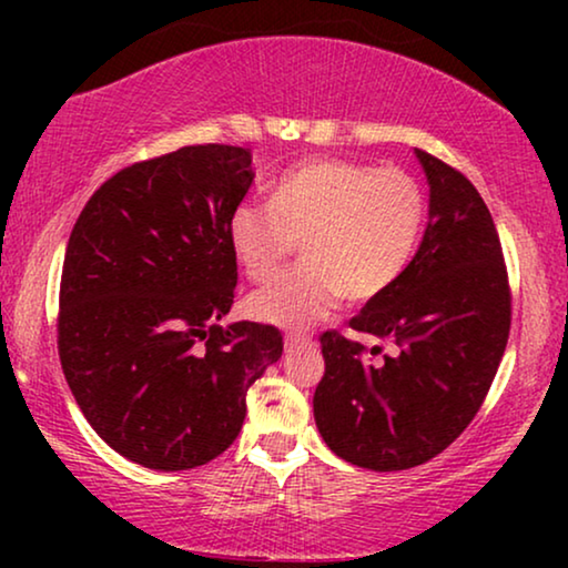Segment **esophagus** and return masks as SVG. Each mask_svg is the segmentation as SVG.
I'll list each match as a JSON object with an SVG mask.
<instances>
[{
  "mask_svg": "<svg viewBox=\"0 0 568 568\" xmlns=\"http://www.w3.org/2000/svg\"><path fill=\"white\" fill-rule=\"evenodd\" d=\"M310 338L307 336H297V333H290V336H284V348L286 352H292V348H302L307 346Z\"/></svg>",
  "mask_w": 568,
  "mask_h": 568,
  "instance_id": "esophagus-1",
  "label": "esophagus"
}]
</instances>
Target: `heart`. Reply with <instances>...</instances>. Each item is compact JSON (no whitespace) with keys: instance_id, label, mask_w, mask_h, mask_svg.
<instances>
[{"instance_id":"heart-1","label":"heart","mask_w":568,"mask_h":568,"mask_svg":"<svg viewBox=\"0 0 568 568\" xmlns=\"http://www.w3.org/2000/svg\"><path fill=\"white\" fill-rule=\"evenodd\" d=\"M268 204H240L227 235L253 282H268L302 240L305 263L247 300L255 321L282 328H305L344 297L385 294L414 261L426 216L422 185L406 170L333 158L286 170Z\"/></svg>"}]
</instances>
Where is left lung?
<instances>
[{"label": "left lung", "mask_w": 568, "mask_h": 568, "mask_svg": "<svg viewBox=\"0 0 568 568\" xmlns=\"http://www.w3.org/2000/svg\"><path fill=\"white\" fill-rule=\"evenodd\" d=\"M429 183V224L403 276L352 317L398 354L372 362L336 331L321 336L325 375L313 410L341 460L416 468L478 414L507 348L511 297L491 212L468 178L416 150Z\"/></svg>", "instance_id": "1"}]
</instances>
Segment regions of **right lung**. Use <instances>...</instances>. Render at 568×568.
<instances>
[{
	"label": "right lung",
	"instance_id": "right-lung-1",
	"mask_svg": "<svg viewBox=\"0 0 568 568\" xmlns=\"http://www.w3.org/2000/svg\"><path fill=\"white\" fill-rule=\"evenodd\" d=\"M243 146L199 144L100 185L69 235L59 359L98 437L152 470H189L243 429L245 395L278 362L274 325L230 323V214L253 183Z\"/></svg>",
	"mask_w": 568,
	"mask_h": 568
}]
</instances>
